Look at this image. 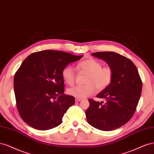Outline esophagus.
I'll list each match as a JSON object with an SVG mask.
<instances>
[{
  "mask_svg": "<svg viewBox=\"0 0 154 154\" xmlns=\"http://www.w3.org/2000/svg\"><path fill=\"white\" fill-rule=\"evenodd\" d=\"M82 100V98H75V102H80Z\"/></svg>",
  "mask_w": 154,
  "mask_h": 154,
  "instance_id": "34e87169",
  "label": "esophagus"
}]
</instances>
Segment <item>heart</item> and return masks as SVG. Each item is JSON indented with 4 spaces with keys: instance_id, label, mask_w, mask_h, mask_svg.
<instances>
[{
    "instance_id": "b5f03b06",
    "label": "heart",
    "mask_w": 154,
    "mask_h": 154,
    "mask_svg": "<svg viewBox=\"0 0 154 154\" xmlns=\"http://www.w3.org/2000/svg\"><path fill=\"white\" fill-rule=\"evenodd\" d=\"M77 68L88 73L85 85H77L68 89V95L76 98H86L95 93L96 88L101 91L106 88L111 83L112 71L109 67H102V63L95 59H86L78 64ZM62 77L68 85L72 86L75 82V72L72 66L63 68Z\"/></svg>"
}]
</instances>
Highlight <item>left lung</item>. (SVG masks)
<instances>
[{
  "mask_svg": "<svg viewBox=\"0 0 154 154\" xmlns=\"http://www.w3.org/2000/svg\"><path fill=\"white\" fill-rule=\"evenodd\" d=\"M103 59L112 71L111 83L97 95L106 99V103L89 99L86 111L88 123L98 130L110 131L123 126L135 112L142 90L138 70L132 61L114 52L92 54Z\"/></svg>",
  "mask_w": 154,
  "mask_h": 154,
  "instance_id": "obj_1",
  "label": "left lung"
}]
</instances>
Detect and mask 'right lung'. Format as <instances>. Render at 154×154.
I'll list each match as a JSON object with an SVG mask.
<instances>
[{
    "mask_svg": "<svg viewBox=\"0 0 154 154\" xmlns=\"http://www.w3.org/2000/svg\"><path fill=\"white\" fill-rule=\"evenodd\" d=\"M82 56L47 50L30 54L14 77V91L20 116L29 125L41 131L56 127L64 114L75 103L64 95L62 71Z\"/></svg>",
    "mask_w": 154,
    "mask_h": 154,
    "instance_id": "add662e5",
    "label": "right lung"
}]
</instances>
